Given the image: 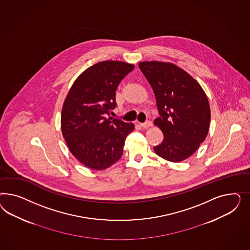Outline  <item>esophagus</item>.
<instances>
[{
    "mask_svg": "<svg viewBox=\"0 0 250 250\" xmlns=\"http://www.w3.org/2000/svg\"><path fill=\"white\" fill-rule=\"evenodd\" d=\"M140 126L143 128H147L152 126V123L150 121L145 122V123H140Z\"/></svg>",
    "mask_w": 250,
    "mask_h": 250,
    "instance_id": "esophagus-1",
    "label": "esophagus"
}]
</instances>
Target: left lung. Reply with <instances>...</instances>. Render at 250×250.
Returning a JSON list of instances; mask_svg holds the SVG:
<instances>
[{
	"mask_svg": "<svg viewBox=\"0 0 250 250\" xmlns=\"http://www.w3.org/2000/svg\"><path fill=\"white\" fill-rule=\"evenodd\" d=\"M156 96L160 117L154 121L164 139L154 151L170 162H181L196 151L208 135L211 110L202 86L170 62L138 64Z\"/></svg>",
	"mask_w": 250,
	"mask_h": 250,
	"instance_id": "obj_1",
	"label": "left lung"
}]
</instances>
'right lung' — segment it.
Returning <instances> with one entry per match:
<instances>
[{
	"instance_id": "right-lung-1",
	"label": "right lung",
	"mask_w": 250,
	"mask_h": 250,
	"mask_svg": "<svg viewBox=\"0 0 250 250\" xmlns=\"http://www.w3.org/2000/svg\"><path fill=\"white\" fill-rule=\"evenodd\" d=\"M134 68L123 61L98 62L76 79L65 98L62 136L71 154L91 169H105L118 161L134 131V124L106 117L116 105L118 85Z\"/></svg>"
}]
</instances>
